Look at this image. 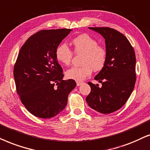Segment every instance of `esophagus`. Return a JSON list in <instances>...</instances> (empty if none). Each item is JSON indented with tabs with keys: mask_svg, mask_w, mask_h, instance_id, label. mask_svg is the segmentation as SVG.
I'll use <instances>...</instances> for the list:
<instances>
[{
	"mask_svg": "<svg viewBox=\"0 0 150 150\" xmlns=\"http://www.w3.org/2000/svg\"><path fill=\"white\" fill-rule=\"evenodd\" d=\"M82 81H77V86H79L82 84Z\"/></svg>",
	"mask_w": 150,
	"mask_h": 150,
	"instance_id": "1",
	"label": "esophagus"
}]
</instances>
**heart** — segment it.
<instances>
[{
  "label": "heart",
  "mask_w": 150,
  "mask_h": 150,
  "mask_svg": "<svg viewBox=\"0 0 150 150\" xmlns=\"http://www.w3.org/2000/svg\"><path fill=\"white\" fill-rule=\"evenodd\" d=\"M71 44L75 54H82L80 67H73L66 72L68 79L81 81L91 75L93 70L99 71L103 69L107 61L108 52L103 46L87 33H83L73 39ZM73 53L66 45L62 44L55 49V57L64 66L71 62Z\"/></svg>",
  "instance_id": "heart-1"
}]
</instances>
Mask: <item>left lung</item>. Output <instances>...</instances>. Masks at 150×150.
<instances>
[{"label":"left lung","mask_w":150,"mask_h":150,"mask_svg":"<svg viewBox=\"0 0 150 150\" xmlns=\"http://www.w3.org/2000/svg\"><path fill=\"white\" fill-rule=\"evenodd\" d=\"M88 28L105 38L108 57L105 67L95 77L102 86L88 82L91 91L86 99L91 108L110 114L125 105L134 88V50L127 38L116 29L107 27Z\"/></svg>","instance_id":"left-lung-1"}]
</instances>
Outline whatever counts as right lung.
<instances>
[{
  "label": "right lung",
  "mask_w": 150,
  "mask_h": 150,
  "mask_svg": "<svg viewBox=\"0 0 150 150\" xmlns=\"http://www.w3.org/2000/svg\"><path fill=\"white\" fill-rule=\"evenodd\" d=\"M71 31L41 30L19 51L13 68L16 92L27 110L39 118H51L62 111L76 86L73 79L63 80L62 68L55 57V49Z\"/></svg>",
  "instance_id": "right-lung-1"
}]
</instances>
